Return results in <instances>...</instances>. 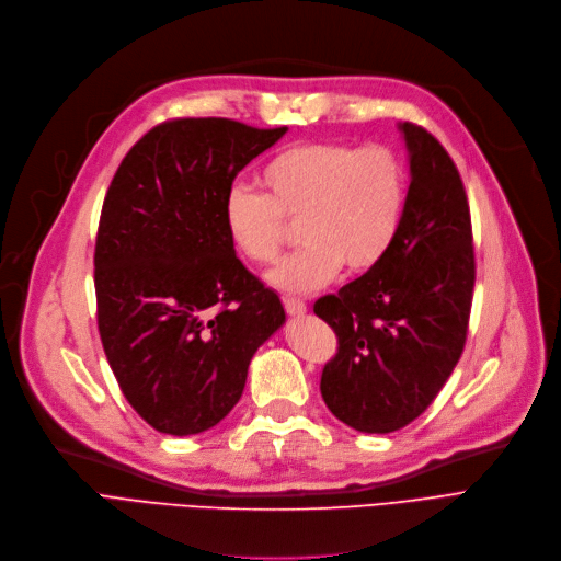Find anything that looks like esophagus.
Masks as SVG:
<instances>
[{"instance_id":"obj_1","label":"esophagus","mask_w":561,"mask_h":561,"mask_svg":"<svg viewBox=\"0 0 561 561\" xmlns=\"http://www.w3.org/2000/svg\"><path fill=\"white\" fill-rule=\"evenodd\" d=\"M284 309L288 316H302L307 311V305L298 298H284Z\"/></svg>"}]
</instances>
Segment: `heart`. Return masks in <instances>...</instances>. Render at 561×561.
Masks as SVG:
<instances>
[{"label": "heart", "mask_w": 561, "mask_h": 561, "mask_svg": "<svg viewBox=\"0 0 561 561\" xmlns=\"http://www.w3.org/2000/svg\"><path fill=\"white\" fill-rule=\"evenodd\" d=\"M259 183L263 194L242 185L227 192L222 220L233 250L254 265L275 263L288 225H298L305 248L271 273V284L286 294H311L341 265L369 273L399 238L408 172L387 146L302 141L267 160Z\"/></svg>", "instance_id": "heart-1"}]
</instances>
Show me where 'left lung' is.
<instances>
[{"mask_svg":"<svg viewBox=\"0 0 561 561\" xmlns=\"http://www.w3.org/2000/svg\"><path fill=\"white\" fill-rule=\"evenodd\" d=\"M410 153L403 225L392 252L313 313L336 334L321 394L362 433H392L433 403L468 339L474 245L460 174L428 130L401 126Z\"/></svg>","mask_w":561,"mask_h":561,"instance_id":"1","label":"left lung"}]
</instances>
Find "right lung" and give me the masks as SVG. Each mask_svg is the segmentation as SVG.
Instances as JSON below:
<instances>
[{
  "label": "right lung",
  "instance_id": "1",
  "mask_svg": "<svg viewBox=\"0 0 561 561\" xmlns=\"http://www.w3.org/2000/svg\"><path fill=\"white\" fill-rule=\"evenodd\" d=\"M286 133L169 118L121 160L93 252L99 332L121 392L160 433L194 435L238 403L286 313L236 256L222 206L242 167Z\"/></svg>",
  "mask_w": 561,
  "mask_h": 561
}]
</instances>
